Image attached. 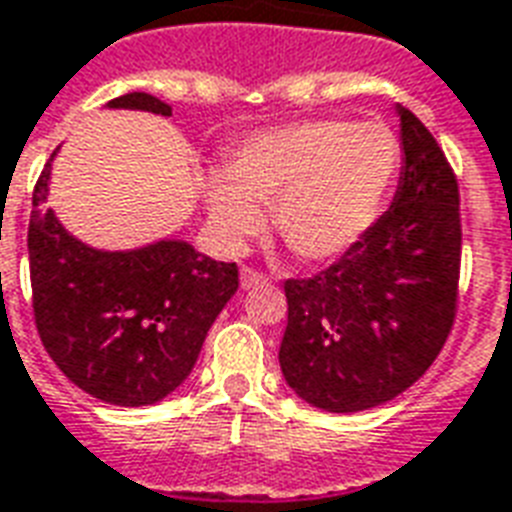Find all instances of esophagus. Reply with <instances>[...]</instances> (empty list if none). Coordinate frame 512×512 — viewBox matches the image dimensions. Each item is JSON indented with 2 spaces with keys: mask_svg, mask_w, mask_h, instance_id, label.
I'll use <instances>...</instances> for the list:
<instances>
[{
  "mask_svg": "<svg viewBox=\"0 0 512 512\" xmlns=\"http://www.w3.org/2000/svg\"><path fill=\"white\" fill-rule=\"evenodd\" d=\"M263 284V273L252 271V268H241V290H255V287H263Z\"/></svg>",
  "mask_w": 512,
  "mask_h": 512,
  "instance_id": "34e87169",
  "label": "esophagus"
}]
</instances>
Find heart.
I'll list each match as a JSON object with an SVG mask.
<instances>
[{
	"instance_id": "obj_1",
	"label": "heart",
	"mask_w": 512,
	"mask_h": 512,
	"mask_svg": "<svg viewBox=\"0 0 512 512\" xmlns=\"http://www.w3.org/2000/svg\"><path fill=\"white\" fill-rule=\"evenodd\" d=\"M400 139L384 123L298 120L247 136L222 171L204 177V204L222 247L239 249L263 228L300 263H333L373 228L400 171Z\"/></svg>"
}]
</instances>
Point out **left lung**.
Segmentation results:
<instances>
[{"mask_svg":"<svg viewBox=\"0 0 512 512\" xmlns=\"http://www.w3.org/2000/svg\"><path fill=\"white\" fill-rule=\"evenodd\" d=\"M395 201L314 279H290L279 365L292 392L327 413L403 395L443 349L462 260L459 187L446 155L403 104Z\"/></svg>","mask_w":512,"mask_h":512,"instance_id":"1","label":"left lung"}]
</instances>
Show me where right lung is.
Here are the masks:
<instances>
[{"label": "right lung", "instance_id": "obj_1", "mask_svg": "<svg viewBox=\"0 0 512 512\" xmlns=\"http://www.w3.org/2000/svg\"><path fill=\"white\" fill-rule=\"evenodd\" d=\"M107 109L171 115L150 93L117 96ZM58 150L31 195L29 271L42 346L101 403H161L190 376L209 327L239 290V268L177 236L134 249H96L72 236L45 209Z\"/></svg>", "mask_w": 512, "mask_h": 512}]
</instances>
